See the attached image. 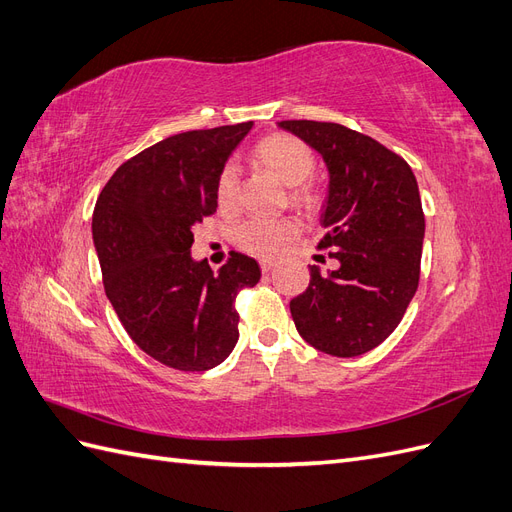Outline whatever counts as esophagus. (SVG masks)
<instances>
[{
  "mask_svg": "<svg viewBox=\"0 0 512 512\" xmlns=\"http://www.w3.org/2000/svg\"><path fill=\"white\" fill-rule=\"evenodd\" d=\"M271 269H273V260H262V262H260V271H262V273H269Z\"/></svg>",
  "mask_w": 512,
  "mask_h": 512,
  "instance_id": "esophagus-1",
  "label": "esophagus"
}]
</instances>
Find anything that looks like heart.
Here are the masks:
<instances>
[{
	"label": "heart",
	"mask_w": 512,
	"mask_h": 512,
	"mask_svg": "<svg viewBox=\"0 0 512 512\" xmlns=\"http://www.w3.org/2000/svg\"><path fill=\"white\" fill-rule=\"evenodd\" d=\"M254 164L267 170L277 181L288 185V200L294 207L318 209L322 203L320 185L309 179L314 173V151L301 138L290 134H269L254 147ZM239 200V175L232 166H224L215 181V203L222 213H232ZM299 224L294 220H245L235 230V241L245 252L269 258L282 245L297 237Z\"/></svg>",
	"instance_id": "b5f03b06"
}]
</instances>
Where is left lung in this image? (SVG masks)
<instances>
[{"mask_svg":"<svg viewBox=\"0 0 512 512\" xmlns=\"http://www.w3.org/2000/svg\"><path fill=\"white\" fill-rule=\"evenodd\" d=\"M277 126L316 149L329 168L318 247L335 271L309 267V286L290 314L309 346L359 356L380 346L404 318L421 277L425 215L412 168L371 136L339 123L290 119Z\"/></svg>","mask_w":512,"mask_h":512,"instance_id":"left-lung-1","label":"left lung"}]
</instances>
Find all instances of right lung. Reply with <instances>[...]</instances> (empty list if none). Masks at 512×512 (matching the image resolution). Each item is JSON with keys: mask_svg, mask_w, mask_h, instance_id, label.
<instances>
[{"mask_svg": "<svg viewBox=\"0 0 512 512\" xmlns=\"http://www.w3.org/2000/svg\"><path fill=\"white\" fill-rule=\"evenodd\" d=\"M254 123L168 136L123 162L91 220L106 297L132 342L179 371L220 365L239 339V290L258 262L230 252L215 273L194 260L192 226L215 213V181Z\"/></svg>", "mask_w": 512, "mask_h": 512, "instance_id": "1", "label": "right lung"}]
</instances>
